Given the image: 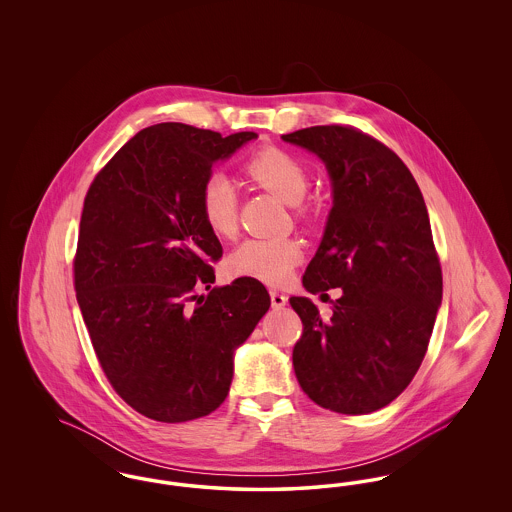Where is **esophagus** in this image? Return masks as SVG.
Here are the masks:
<instances>
[{
  "instance_id": "esophagus-1",
  "label": "esophagus",
  "mask_w": 512,
  "mask_h": 512,
  "mask_svg": "<svg viewBox=\"0 0 512 512\" xmlns=\"http://www.w3.org/2000/svg\"><path fill=\"white\" fill-rule=\"evenodd\" d=\"M270 303H272V309H282L288 303V295L278 290H270Z\"/></svg>"
}]
</instances>
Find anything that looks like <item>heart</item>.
Here are the masks:
<instances>
[{
  "mask_svg": "<svg viewBox=\"0 0 512 512\" xmlns=\"http://www.w3.org/2000/svg\"><path fill=\"white\" fill-rule=\"evenodd\" d=\"M247 176L286 203H299L309 188V172L292 151L268 146L245 161ZM199 213L207 228L220 238L238 228V192L222 172H211L199 190ZM303 249L293 238H249L226 259L232 276L255 278L267 284H286L299 265Z\"/></svg>",
  "mask_w": 512,
  "mask_h": 512,
  "instance_id": "heart-1",
  "label": "heart"
}]
</instances>
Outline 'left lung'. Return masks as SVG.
<instances>
[{
  "label": "left lung",
  "mask_w": 512,
  "mask_h": 512,
  "mask_svg": "<svg viewBox=\"0 0 512 512\" xmlns=\"http://www.w3.org/2000/svg\"><path fill=\"white\" fill-rule=\"evenodd\" d=\"M282 138L317 153L334 186V207L303 286L341 290L330 320L311 299L290 297L303 322L293 347L297 382L324 409L378 411L411 384L441 303L424 197L407 165L359 128L324 124Z\"/></svg>",
  "instance_id": "1"
}]
</instances>
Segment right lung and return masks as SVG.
<instances>
[{
    "mask_svg": "<svg viewBox=\"0 0 512 512\" xmlns=\"http://www.w3.org/2000/svg\"><path fill=\"white\" fill-rule=\"evenodd\" d=\"M253 138L182 122L147 126L84 197L73 261L82 318L113 390L157 422L220 407L234 349L270 307L255 278L211 288L222 247L199 213L213 163ZM203 287L207 296L198 295Z\"/></svg>",
    "mask_w": 512,
    "mask_h": 512,
    "instance_id": "add662e5",
    "label": "right lung"
}]
</instances>
